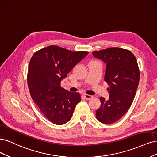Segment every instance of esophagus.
I'll list each match as a JSON object with an SVG mask.
<instances>
[{
  "label": "esophagus",
  "instance_id": "34e87169",
  "mask_svg": "<svg viewBox=\"0 0 157 157\" xmlns=\"http://www.w3.org/2000/svg\"><path fill=\"white\" fill-rule=\"evenodd\" d=\"M84 97H85V98L86 100H90V99H91L93 97V96H91V95L85 94V95H84Z\"/></svg>",
  "mask_w": 157,
  "mask_h": 157
}]
</instances>
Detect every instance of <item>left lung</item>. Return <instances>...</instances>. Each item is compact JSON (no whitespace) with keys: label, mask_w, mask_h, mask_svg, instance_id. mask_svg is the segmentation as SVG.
Returning a JSON list of instances; mask_svg holds the SVG:
<instances>
[{"label":"left lung","mask_w":157,"mask_h":157,"mask_svg":"<svg viewBox=\"0 0 157 157\" xmlns=\"http://www.w3.org/2000/svg\"><path fill=\"white\" fill-rule=\"evenodd\" d=\"M106 64L104 81L109 85L108 100L100 97L96 111L100 122L112 124L127 112L132 104L140 80V70L134 54L129 50L110 48L93 52Z\"/></svg>","instance_id":"obj_1"}]
</instances>
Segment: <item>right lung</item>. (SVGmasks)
<instances>
[{"label": "right lung", "mask_w": 157, "mask_h": 157, "mask_svg": "<svg viewBox=\"0 0 157 157\" xmlns=\"http://www.w3.org/2000/svg\"><path fill=\"white\" fill-rule=\"evenodd\" d=\"M88 53L49 45L35 52L30 60L27 74L30 93L45 117L53 124L67 123L80 102V94L62 88L60 82Z\"/></svg>", "instance_id": "obj_1"}]
</instances>
